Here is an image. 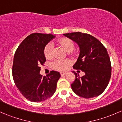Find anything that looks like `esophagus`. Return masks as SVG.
I'll return each mask as SVG.
<instances>
[{"label":"esophagus","instance_id":"esophagus-1","mask_svg":"<svg viewBox=\"0 0 122 122\" xmlns=\"http://www.w3.org/2000/svg\"><path fill=\"white\" fill-rule=\"evenodd\" d=\"M60 74H61V76H65V75L67 74V72H60Z\"/></svg>","mask_w":122,"mask_h":122}]
</instances>
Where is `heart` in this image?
Masks as SVG:
<instances>
[{"label": "heart", "mask_w": 122, "mask_h": 122, "mask_svg": "<svg viewBox=\"0 0 122 122\" xmlns=\"http://www.w3.org/2000/svg\"><path fill=\"white\" fill-rule=\"evenodd\" d=\"M56 44L62 47L66 52H70L74 50L75 44L71 39L67 38H61L58 39ZM44 55L46 59H50L52 57V46L50 43L46 44L44 48ZM71 62L68 60H55L52 64V68L58 71H66Z\"/></svg>", "instance_id": "1"}]
</instances>
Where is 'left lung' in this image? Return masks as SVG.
<instances>
[{
	"instance_id": "left-lung-1",
	"label": "left lung",
	"mask_w": 122,
	"mask_h": 122,
	"mask_svg": "<svg viewBox=\"0 0 122 122\" xmlns=\"http://www.w3.org/2000/svg\"><path fill=\"white\" fill-rule=\"evenodd\" d=\"M78 45L80 55L73 66L85 73L79 74L72 71L76 79L71 84L72 91L86 99L100 95L109 84L111 77V63L106 48L90 34L80 32L63 34Z\"/></svg>"
}]
</instances>
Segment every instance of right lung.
Segmentation results:
<instances>
[{"mask_svg": "<svg viewBox=\"0 0 122 122\" xmlns=\"http://www.w3.org/2000/svg\"><path fill=\"white\" fill-rule=\"evenodd\" d=\"M55 37L52 34H30L22 42L15 54L13 80L21 94L31 102L45 100L56 91V83L61 77L60 72L51 71L45 77L39 73L41 65L46 61L44 47Z\"/></svg>", "mask_w": 122, "mask_h": 122, "instance_id": "right-lung-1", "label": "right lung"}]
</instances>
